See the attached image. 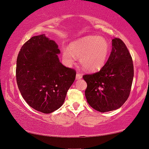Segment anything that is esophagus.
<instances>
[{"label":"esophagus","mask_w":149,"mask_h":149,"mask_svg":"<svg viewBox=\"0 0 149 149\" xmlns=\"http://www.w3.org/2000/svg\"><path fill=\"white\" fill-rule=\"evenodd\" d=\"M82 78V74H79V73H77L76 74V79L77 80H79V79H81Z\"/></svg>","instance_id":"1"}]
</instances>
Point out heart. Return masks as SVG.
I'll use <instances>...</instances> for the list:
<instances>
[{
	"label": "heart",
	"instance_id": "b5f03b06",
	"mask_svg": "<svg viewBox=\"0 0 149 149\" xmlns=\"http://www.w3.org/2000/svg\"><path fill=\"white\" fill-rule=\"evenodd\" d=\"M111 51L109 42L102 36H87L71 42L68 49L62 50V60L65 65L74 64L76 57L85 70L96 72L104 66Z\"/></svg>",
	"mask_w": 149,
	"mask_h": 149
}]
</instances>
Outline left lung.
<instances>
[{
    "instance_id": "1",
    "label": "left lung",
    "mask_w": 149,
    "mask_h": 149,
    "mask_svg": "<svg viewBox=\"0 0 149 149\" xmlns=\"http://www.w3.org/2000/svg\"><path fill=\"white\" fill-rule=\"evenodd\" d=\"M109 60L99 72L83 77L87 87L85 97L89 105L105 113L119 109L130 95L134 78L133 61L120 38L112 40Z\"/></svg>"
}]
</instances>
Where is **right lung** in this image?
<instances>
[{"label":"right lung","instance_id":"add662e5","mask_svg":"<svg viewBox=\"0 0 149 149\" xmlns=\"http://www.w3.org/2000/svg\"><path fill=\"white\" fill-rule=\"evenodd\" d=\"M60 51L45 34L34 36L18 54L16 79L20 93L30 107L51 113L64 104L76 77L73 69L60 62Z\"/></svg>","mask_w":149,"mask_h":149}]
</instances>
